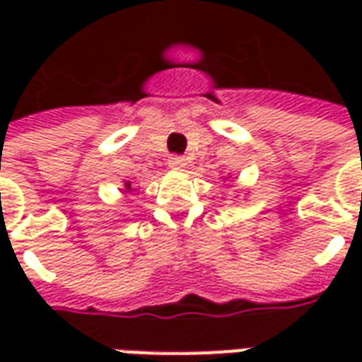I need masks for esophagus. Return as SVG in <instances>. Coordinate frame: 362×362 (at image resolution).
<instances>
[{
    "instance_id": "esophagus-1",
    "label": "esophagus",
    "mask_w": 362,
    "mask_h": 362,
    "mask_svg": "<svg viewBox=\"0 0 362 362\" xmlns=\"http://www.w3.org/2000/svg\"><path fill=\"white\" fill-rule=\"evenodd\" d=\"M166 165L174 168V170H184L186 168V158L180 157V155H173V157H168Z\"/></svg>"
}]
</instances>
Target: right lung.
I'll use <instances>...</instances> for the list:
<instances>
[{"label": "right lung", "instance_id": "1", "mask_svg": "<svg viewBox=\"0 0 362 362\" xmlns=\"http://www.w3.org/2000/svg\"><path fill=\"white\" fill-rule=\"evenodd\" d=\"M124 188H126L124 192H132V189H134V188H132V184H129V182H126V184H124Z\"/></svg>", "mask_w": 362, "mask_h": 362}]
</instances>
